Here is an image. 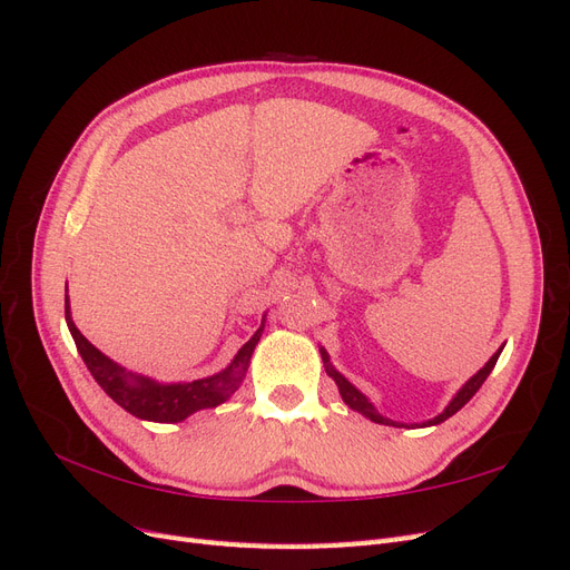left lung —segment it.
<instances>
[{"instance_id": "obj_1", "label": "left lung", "mask_w": 570, "mask_h": 570, "mask_svg": "<svg viewBox=\"0 0 570 570\" xmlns=\"http://www.w3.org/2000/svg\"><path fill=\"white\" fill-rule=\"evenodd\" d=\"M499 352H502V350H499ZM499 352L497 354H492V358L488 361V364L485 366H482L473 377H471V381L469 383H465L461 390H459V394L454 396V400L450 402V406H446L442 413H440V416H435L433 421H428V423H423V425H438V423H442V421H446V419H450V416H454V413L465 404V402H469L471 400V396L480 390V385L482 383H485L488 381V375L492 373V368H494V364H497V358H499ZM321 356H323V364H325V371H327V375H331L333 377V381L337 383V390H340V394H342V400H344V404H350L354 411H358V413H364V416L366 419H371L373 423H385V425H400V423H394V421H387V419H383L381 416V413H377L375 409H373V404L366 400V396L364 394H361L350 381H347V377H344V375H340L333 366H331V358H327V354L325 352H321Z\"/></svg>"}]
</instances>
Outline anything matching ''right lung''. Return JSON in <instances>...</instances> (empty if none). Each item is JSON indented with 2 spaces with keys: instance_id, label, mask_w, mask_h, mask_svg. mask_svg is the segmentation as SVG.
I'll use <instances>...</instances> for the list:
<instances>
[{
  "instance_id": "1",
  "label": "right lung",
  "mask_w": 570,
  "mask_h": 570,
  "mask_svg": "<svg viewBox=\"0 0 570 570\" xmlns=\"http://www.w3.org/2000/svg\"><path fill=\"white\" fill-rule=\"evenodd\" d=\"M66 323H68V331H71L76 340V347L85 361V366H88L99 387L105 390L118 406H124L128 413H132V416L145 419V421H157V423H178L199 409H209L226 402L228 396L239 387V383H243V377L249 368L252 352L264 331V325L258 327L254 337L237 352L233 364L226 371H220L212 377H202V381H193V383L159 385L149 381V377L126 373L124 368L116 366L109 356L101 354L95 344L85 340L71 318V312H68V295H66Z\"/></svg>"
}]
</instances>
